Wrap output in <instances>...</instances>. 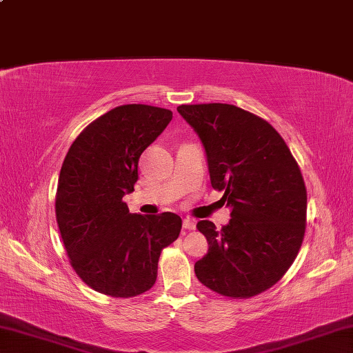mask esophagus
Masks as SVG:
<instances>
[{"label": "esophagus", "instance_id": "obj_1", "mask_svg": "<svg viewBox=\"0 0 353 353\" xmlns=\"http://www.w3.org/2000/svg\"><path fill=\"white\" fill-rule=\"evenodd\" d=\"M183 229H187V230H194V229H196V223H194L193 219H190V218L183 219Z\"/></svg>", "mask_w": 353, "mask_h": 353}]
</instances>
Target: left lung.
Returning a JSON list of instances; mask_svg holds the SVG:
<instances>
[{
  "instance_id": "left-lung-1",
  "label": "left lung",
  "mask_w": 353,
  "mask_h": 353,
  "mask_svg": "<svg viewBox=\"0 0 353 353\" xmlns=\"http://www.w3.org/2000/svg\"><path fill=\"white\" fill-rule=\"evenodd\" d=\"M204 145L212 187L230 221H199L208 252L196 261L202 285L248 299L271 288L296 260L307 223V188L285 140L265 119L232 104L179 105Z\"/></svg>"
}]
</instances>
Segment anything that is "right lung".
<instances>
[{
    "instance_id": "add662e5",
    "label": "right lung",
    "mask_w": 353,
    "mask_h": 353,
    "mask_svg": "<svg viewBox=\"0 0 353 353\" xmlns=\"http://www.w3.org/2000/svg\"><path fill=\"white\" fill-rule=\"evenodd\" d=\"M172 112L145 104L118 105L77 135L62 163L56 218L77 276L112 297L151 290L163 248L177 240L179 214L129 213L123 196L139 179L141 152L163 132Z\"/></svg>"
}]
</instances>
